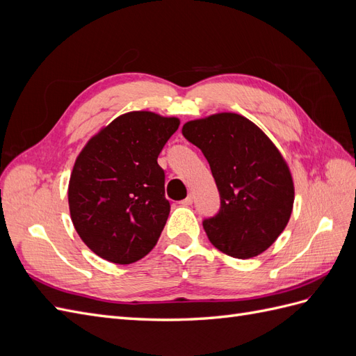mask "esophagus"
<instances>
[{"label":"esophagus","instance_id":"34e87169","mask_svg":"<svg viewBox=\"0 0 356 356\" xmlns=\"http://www.w3.org/2000/svg\"><path fill=\"white\" fill-rule=\"evenodd\" d=\"M179 203L182 204V207H190V204L193 203V195H188L184 200H181Z\"/></svg>","mask_w":356,"mask_h":356}]
</instances>
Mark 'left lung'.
Instances as JSON below:
<instances>
[{"label":"left lung","instance_id":"obj_1","mask_svg":"<svg viewBox=\"0 0 356 356\" xmlns=\"http://www.w3.org/2000/svg\"><path fill=\"white\" fill-rule=\"evenodd\" d=\"M182 135L202 149L220 191L218 213L203 220L211 243L242 260L264 252L293 212L294 184L282 154L260 127L234 113L187 122Z\"/></svg>","mask_w":356,"mask_h":356}]
</instances>
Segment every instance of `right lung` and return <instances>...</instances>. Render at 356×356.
<instances>
[{"instance_id":"add662e5","label":"right lung","mask_w":356,"mask_h":356,"mask_svg":"<svg viewBox=\"0 0 356 356\" xmlns=\"http://www.w3.org/2000/svg\"><path fill=\"white\" fill-rule=\"evenodd\" d=\"M178 126L175 117L127 113L95 135L75 160L71 220L104 260L131 264L157 243L170 211L157 157Z\"/></svg>"}]
</instances>
